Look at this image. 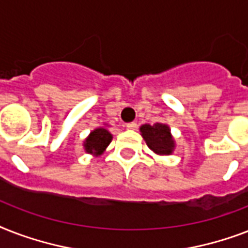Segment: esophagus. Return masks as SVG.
<instances>
[{"label":"esophagus","mask_w":248,"mask_h":248,"mask_svg":"<svg viewBox=\"0 0 248 248\" xmlns=\"http://www.w3.org/2000/svg\"><path fill=\"white\" fill-rule=\"evenodd\" d=\"M136 127H138V124H136L135 122H130V124H126V128H127V130H135Z\"/></svg>","instance_id":"esophagus-1"}]
</instances>
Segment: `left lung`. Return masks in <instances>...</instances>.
Listing matches in <instances>:
<instances>
[{
	"mask_svg": "<svg viewBox=\"0 0 248 248\" xmlns=\"http://www.w3.org/2000/svg\"><path fill=\"white\" fill-rule=\"evenodd\" d=\"M141 136L145 140V143L155 155H169L172 153L175 148V141L172 135L170 132V127L165 124H143L140 127Z\"/></svg>",
	"mask_w": 248,
	"mask_h": 248,
	"instance_id": "obj_1",
	"label": "left lung"
}]
</instances>
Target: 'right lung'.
Segmentation results:
<instances>
[{
  "label": "right lung",
  "instance_id": "1",
  "mask_svg": "<svg viewBox=\"0 0 248 248\" xmlns=\"http://www.w3.org/2000/svg\"><path fill=\"white\" fill-rule=\"evenodd\" d=\"M112 134L105 127H97L93 131L90 132V135L86 138L83 147L85 151L90 155H100L107 149L110 141H112Z\"/></svg>",
  "mask_w": 248,
  "mask_h": 248
}]
</instances>
